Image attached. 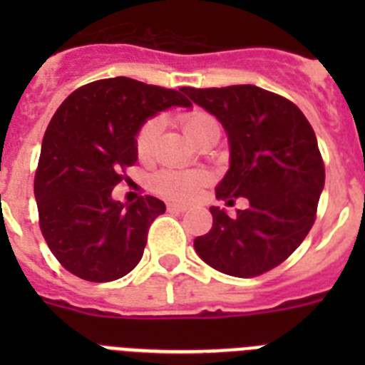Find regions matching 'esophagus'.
I'll return each mask as SVG.
<instances>
[{
    "mask_svg": "<svg viewBox=\"0 0 365 365\" xmlns=\"http://www.w3.org/2000/svg\"><path fill=\"white\" fill-rule=\"evenodd\" d=\"M168 210H172V212H186V210H188V206L180 205V202H168Z\"/></svg>",
    "mask_w": 365,
    "mask_h": 365,
    "instance_id": "esophagus-1",
    "label": "esophagus"
}]
</instances>
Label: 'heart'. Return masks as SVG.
I'll list each match as a JSON object with an SVG mask.
<instances>
[{"label":"heart","instance_id":"heart-1","mask_svg":"<svg viewBox=\"0 0 365 365\" xmlns=\"http://www.w3.org/2000/svg\"><path fill=\"white\" fill-rule=\"evenodd\" d=\"M180 128L185 130L190 140L199 144L206 133L219 128L214 115L202 109H190L179 117ZM163 130V117L146 118L135 133V153L143 163H150L157 150V138ZM208 180V175L199 170L185 172V170H163L153 177L155 192L170 199H192L197 195L199 188Z\"/></svg>","mask_w":365,"mask_h":365}]
</instances>
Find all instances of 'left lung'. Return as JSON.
Listing matches in <instances>:
<instances>
[{
    "instance_id": "1",
    "label": "left lung",
    "mask_w": 365,
    "mask_h": 365,
    "mask_svg": "<svg viewBox=\"0 0 365 365\" xmlns=\"http://www.w3.org/2000/svg\"><path fill=\"white\" fill-rule=\"evenodd\" d=\"M227 130L230 168L215 197L250 206L230 217L212 206L210 232L193 241L199 257L235 278L269 272L302 245L316 221L325 168L314 130L285 96L256 86L180 87Z\"/></svg>"
}]
</instances>
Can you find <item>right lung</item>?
Masks as SVG:
<instances>
[{"mask_svg": "<svg viewBox=\"0 0 365 365\" xmlns=\"http://www.w3.org/2000/svg\"><path fill=\"white\" fill-rule=\"evenodd\" d=\"M182 93L125 76L86 83L51 118L34 175L40 230L60 265L86 282L118 279L138 265L151 222L166 206L140 195L130 206L113 188L137 163L135 133Z\"/></svg>", "mask_w": 365, "mask_h": 365, "instance_id": "add662e5", "label": "right lung"}]
</instances>
